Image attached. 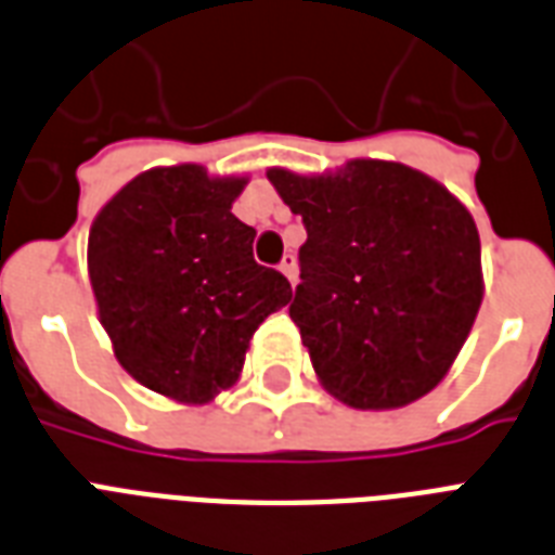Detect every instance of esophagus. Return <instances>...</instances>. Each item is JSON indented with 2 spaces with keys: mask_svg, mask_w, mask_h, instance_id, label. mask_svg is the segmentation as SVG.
<instances>
[{
  "mask_svg": "<svg viewBox=\"0 0 555 555\" xmlns=\"http://www.w3.org/2000/svg\"><path fill=\"white\" fill-rule=\"evenodd\" d=\"M279 270L285 273L291 285H296V256H294V253H285V259H282Z\"/></svg>",
  "mask_w": 555,
  "mask_h": 555,
  "instance_id": "obj_1",
  "label": "esophagus"
}]
</instances>
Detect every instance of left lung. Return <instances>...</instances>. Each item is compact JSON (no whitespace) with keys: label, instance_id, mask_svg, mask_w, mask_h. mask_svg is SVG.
<instances>
[{"label":"left lung","instance_id":"8db88e82","mask_svg":"<svg viewBox=\"0 0 555 555\" xmlns=\"http://www.w3.org/2000/svg\"><path fill=\"white\" fill-rule=\"evenodd\" d=\"M268 178L308 230L291 320L322 386L354 409H397L431 391L483 296L481 238L464 204L388 160Z\"/></svg>","mask_w":555,"mask_h":555}]
</instances>
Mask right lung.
I'll return each instance as SVG.
<instances>
[{
    "instance_id": "right-lung-1",
    "label": "right lung",
    "mask_w": 555,
    "mask_h": 555,
    "mask_svg": "<svg viewBox=\"0 0 555 555\" xmlns=\"http://www.w3.org/2000/svg\"><path fill=\"white\" fill-rule=\"evenodd\" d=\"M247 178L150 169L100 209L89 276L117 363L181 403L233 386L253 334L291 282L253 259L256 230L230 212Z\"/></svg>"
}]
</instances>
